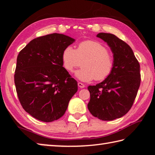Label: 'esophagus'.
Instances as JSON below:
<instances>
[{
  "mask_svg": "<svg viewBox=\"0 0 155 155\" xmlns=\"http://www.w3.org/2000/svg\"><path fill=\"white\" fill-rule=\"evenodd\" d=\"M78 87H79L80 88L85 87V85H84V84H83L82 83H80V82L78 83Z\"/></svg>",
  "mask_w": 155,
  "mask_h": 155,
  "instance_id": "34e87169",
  "label": "esophagus"
}]
</instances>
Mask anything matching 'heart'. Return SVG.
I'll use <instances>...</instances> for the list:
<instances>
[{"instance_id":"heart-1","label":"heart","mask_w":155,"mask_h":155,"mask_svg":"<svg viewBox=\"0 0 155 155\" xmlns=\"http://www.w3.org/2000/svg\"><path fill=\"white\" fill-rule=\"evenodd\" d=\"M61 59L63 65L69 72L74 71L83 61L82 68L75 72V76L85 82L106 79L114 68V57L109 53L107 47L94 40L81 41L76 50L71 46L65 47Z\"/></svg>"}]
</instances>
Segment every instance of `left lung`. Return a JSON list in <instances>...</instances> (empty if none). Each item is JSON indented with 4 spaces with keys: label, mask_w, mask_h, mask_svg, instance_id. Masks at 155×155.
<instances>
[{
    "label": "left lung",
    "mask_w": 155,
    "mask_h": 155,
    "mask_svg": "<svg viewBox=\"0 0 155 155\" xmlns=\"http://www.w3.org/2000/svg\"><path fill=\"white\" fill-rule=\"evenodd\" d=\"M107 42L114 54V70L106 79L87 87L89 111L104 121L120 118L130 109L140 85V65L133 50L114 34L96 35Z\"/></svg>",
    "instance_id": "obj_1"
}]
</instances>
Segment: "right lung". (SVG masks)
I'll list each match as a JSON object with an SVG mask.
<instances>
[{"mask_svg":"<svg viewBox=\"0 0 155 155\" xmlns=\"http://www.w3.org/2000/svg\"><path fill=\"white\" fill-rule=\"evenodd\" d=\"M74 41L64 34H49L31 40L18 54L14 74L18 96L23 109L37 120L59 119L78 90L61 59L64 49Z\"/></svg>","mask_w":155,"mask_h":155,"instance_id":"right-lung-1","label":"right lung"}]
</instances>
